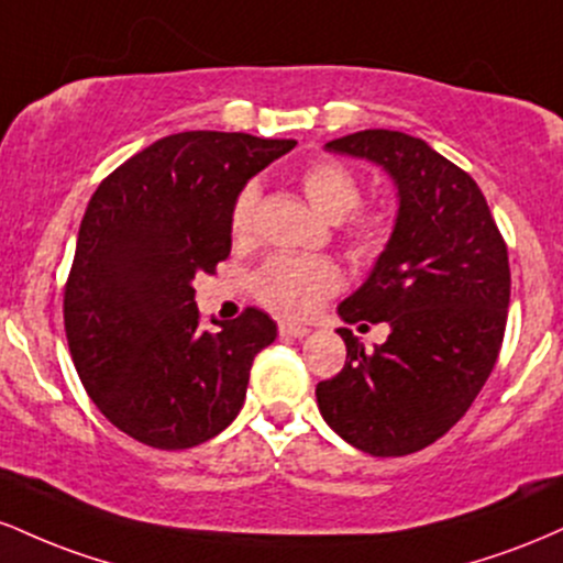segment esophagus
I'll list each match as a JSON object with an SVG mask.
<instances>
[{
  "mask_svg": "<svg viewBox=\"0 0 563 563\" xmlns=\"http://www.w3.org/2000/svg\"><path fill=\"white\" fill-rule=\"evenodd\" d=\"M277 333L290 335V339H303V335H309V328L299 325V322H280V325H277Z\"/></svg>",
  "mask_w": 563,
  "mask_h": 563,
  "instance_id": "obj_1",
  "label": "esophagus"
}]
</instances>
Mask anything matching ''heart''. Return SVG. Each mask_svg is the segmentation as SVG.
Masks as SVG:
<instances>
[{
  "label": "heart",
  "mask_w": 563,
  "mask_h": 563,
  "mask_svg": "<svg viewBox=\"0 0 563 563\" xmlns=\"http://www.w3.org/2000/svg\"><path fill=\"white\" fill-rule=\"evenodd\" d=\"M299 187L312 209L339 222L354 262H376L394 235V211L386 203H360L363 187L349 166L335 158H314L301 166ZM260 187L243 185L230 206V235L245 243L254 232ZM344 286V273L328 256L275 254L251 277V294L283 318H307Z\"/></svg>",
  "instance_id": "b5f03b06"
}]
</instances>
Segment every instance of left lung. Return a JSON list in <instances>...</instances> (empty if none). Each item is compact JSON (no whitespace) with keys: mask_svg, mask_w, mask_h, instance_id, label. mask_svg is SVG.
<instances>
[{"mask_svg":"<svg viewBox=\"0 0 563 563\" xmlns=\"http://www.w3.org/2000/svg\"><path fill=\"white\" fill-rule=\"evenodd\" d=\"M325 147L384 166L399 214L365 286L339 307L346 322H389V339L367 352L341 328L346 363L314 394L352 448L410 455L448 434L493 373L508 320V245L479 185L423 140L365 129Z\"/></svg>","mask_w":563,"mask_h":563,"instance_id":"obj_1","label":"left lung"}]
</instances>
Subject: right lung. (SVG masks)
<instances>
[{
	"instance_id": "add662e5",
	"label": "right lung",
	"mask_w": 563,
	"mask_h": 563,
	"mask_svg": "<svg viewBox=\"0 0 563 563\" xmlns=\"http://www.w3.org/2000/svg\"><path fill=\"white\" fill-rule=\"evenodd\" d=\"M296 140L179 132L108 174L89 198L63 290L66 339L97 410L137 442L187 450L241 412L254 357L275 322L200 325L196 275L230 256L238 190Z\"/></svg>"
}]
</instances>
